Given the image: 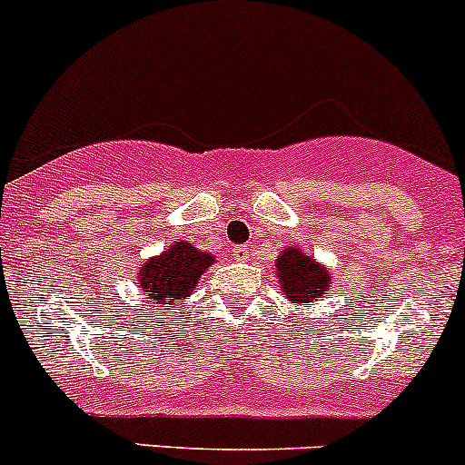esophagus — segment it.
Segmentation results:
<instances>
[{"mask_svg": "<svg viewBox=\"0 0 465 465\" xmlns=\"http://www.w3.org/2000/svg\"><path fill=\"white\" fill-rule=\"evenodd\" d=\"M232 257L237 262H248V257H251V248H248V246H234L232 248Z\"/></svg>", "mask_w": 465, "mask_h": 465, "instance_id": "obj_1", "label": "esophagus"}]
</instances>
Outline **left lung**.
<instances>
[{
    "instance_id": "obj_1",
    "label": "left lung",
    "mask_w": 465,
    "mask_h": 465,
    "mask_svg": "<svg viewBox=\"0 0 465 465\" xmlns=\"http://www.w3.org/2000/svg\"><path fill=\"white\" fill-rule=\"evenodd\" d=\"M277 282L291 304L313 302L331 284L324 264L311 260L300 248H284L275 262Z\"/></svg>"
}]
</instances>
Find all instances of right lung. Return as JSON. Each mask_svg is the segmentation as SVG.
I'll return each mask as SVG.
<instances>
[{
    "label": "right lung",
    "mask_w": 465,
    "mask_h": 465,
    "mask_svg": "<svg viewBox=\"0 0 465 465\" xmlns=\"http://www.w3.org/2000/svg\"><path fill=\"white\" fill-rule=\"evenodd\" d=\"M213 262L214 257L210 252L197 251L188 242H176L159 257L145 262L138 272V284L147 300L161 306L172 304L165 313H174L176 306L190 298L199 284V277Z\"/></svg>",
    "instance_id": "1"
}]
</instances>
